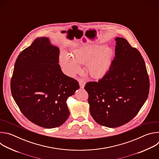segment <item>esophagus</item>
<instances>
[{
	"label": "esophagus",
	"mask_w": 159,
	"mask_h": 159,
	"mask_svg": "<svg viewBox=\"0 0 159 159\" xmlns=\"http://www.w3.org/2000/svg\"><path fill=\"white\" fill-rule=\"evenodd\" d=\"M79 85H80V87L81 89H84V86L85 85V80H84L83 79H79Z\"/></svg>",
	"instance_id": "obj_1"
}]
</instances>
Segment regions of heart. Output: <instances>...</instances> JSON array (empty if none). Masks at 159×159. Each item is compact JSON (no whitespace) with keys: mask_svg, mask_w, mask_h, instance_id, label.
<instances>
[{"mask_svg":"<svg viewBox=\"0 0 159 159\" xmlns=\"http://www.w3.org/2000/svg\"><path fill=\"white\" fill-rule=\"evenodd\" d=\"M113 50L102 44H82L74 49L71 55L63 52L60 63L64 72L74 77L81 70L79 64L86 65L87 70L93 78L104 76L109 69L114 58Z\"/></svg>","mask_w":159,"mask_h":159,"instance_id":"obj_1","label":"heart"}]
</instances>
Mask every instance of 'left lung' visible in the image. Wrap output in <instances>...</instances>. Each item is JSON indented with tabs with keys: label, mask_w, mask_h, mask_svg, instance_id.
I'll list each match as a JSON object with an SVG mask.
<instances>
[{
	"label": "left lung",
	"mask_w": 159,
	"mask_h": 159,
	"mask_svg": "<svg viewBox=\"0 0 159 159\" xmlns=\"http://www.w3.org/2000/svg\"><path fill=\"white\" fill-rule=\"evenodd\" d=\"M115 57L98 82L85 86L90 113L98 124L116 128L131 120L145 102L150 83L141 53L125 39L116 37Z\"/></svg>",
	"instance_id": "8db88e82"
}]
</instances>
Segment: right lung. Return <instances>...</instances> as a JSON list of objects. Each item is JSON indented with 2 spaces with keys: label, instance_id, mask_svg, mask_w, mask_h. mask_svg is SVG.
<instances>
[{
  "label": "right lung",
  "instance_id": "right-lung-1",
  "mask_svg": "<svg viewBox=\"0 0 159 159\" xmlns=\"http://www.w3.org/2000/svg\"><path fill=\"white\" fill-rule=\"evenodd\" d=\"M59 54L48 38H36L19 55L11 82L12 97L22 114L45 128L66 121L70 115L67 99L80 87L62 72Z\"/></svg>",
  "mask_w": 159,
  "mask_h": 159
}]
</instances>
